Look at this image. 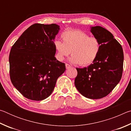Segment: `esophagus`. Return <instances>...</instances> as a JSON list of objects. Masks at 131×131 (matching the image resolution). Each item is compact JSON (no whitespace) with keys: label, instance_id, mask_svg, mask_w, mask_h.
Returning <instances> with one entry per match:
<instances>
[{"label":"esophagus","instance_id":"34e87169","mask_svg":"<svg viewBox=\"0 0 131 131\" xmlns=\"http://www.w3.org/2000/svg\"><path fill=\"white\" fill-rule=\"evenodd\" d=\"M66 68L67 69H69L70 68H71V66L70 65H69V64L68 63H66Z\"/></svg>","mask_w":131,"mask_h":131}]
</instances>
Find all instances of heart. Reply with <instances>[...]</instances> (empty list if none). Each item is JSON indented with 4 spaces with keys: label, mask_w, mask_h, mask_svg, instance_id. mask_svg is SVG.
Masks as SVG:
<instances>
[{
    "label": "heart",
    "mask_w": 131,
    "mask_h": 131,
    "mask_svg": "<svg viewBox=\"0 0 131 131\" xmlns=\"http://www.w3.org/2000/svg\"><path fill=\"white\" fill-rule=\"evenodd\" d=\"M61 37L62 42L57 40L54 43L56 57L59 61L64 60L71 52V62L86 66L94 62L100 53L99 40L81 30H66Z\"/></svg>",
    "instance_id": "obj_1"
}]
</instances>
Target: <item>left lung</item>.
<instances>
[{
    "label": "left lung",
    "instance_id": "8db88e82",
    "mask_svg": "<svg viewBox=\"0 0 131 131\" xmlns=\"http://www.w3.org/2000/svg\"><path fill=\"white\" fill-rule=\"evenodd\" d=\"M91 32L100 41L101 51L96 60L87 68H76L74 84L84 96L97 99L109 94L120 81L124 53L121 45L109 31L96 26L91 27Z\"/></svg>",
    "mask_w": 131,
    "mask_h": 131
}]
</instances>
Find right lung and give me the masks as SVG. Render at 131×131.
<instances>
[{"label": "right lung", "instance_id": "right-lung-1", "mask_svg": "<svg viewBox=\"0 0 131 131\" xmlns=\"http://www.w3.org/2000/svg\"><path fill=\"white\" fill-rule=\"evenodd\" d=\"M59 26L35 24L21 35L11 48L10 77L24 97L41 101L51 94L65 64L57 60L54 44Z\"/></svg>", "mask_w": 131, "mask_h": 131}]
</instances>
